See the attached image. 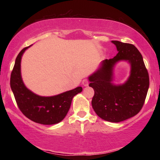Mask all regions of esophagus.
Wrapping results in <instances>:
<instances>
[{"label":"esophagus","mask_w":160,"mask_h":160,"mask_svg":"<svg viewBox=\"0 0 160 160\" xmlns=\"http://www.w3.org/2000/svg\"><path fill=\"white\" fill-rule=\"evenodd\" d=\"M82 85L84 86H88V84H89L88 79H87V78H85V79H83L82 81Z\"/></svg>","instance_id":"esophagus-1"}]
</instances>
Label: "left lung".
<instances>
[{
	"instance_id": "1",
	"label": "left lung",
	"mask_w": 160,
	"mask_h": 160,
	"mask_svg": "<svg viewBox=\"0 0 160 160\" xmlns=\"http://www.w3.org/2000/svg\"><path fill=\"white\" fill-rule=\"evenodd\" d=\"M118 53L113 58L102 61L100 68L89 78L94 90L92 106L100 118L118 123L135 116L144 104L150 85L149 74L142 56L133 44L112 41ZM121 60L132 65L131 75L122 86H114L112 81V67Z\"/></svg>"
}]
</instances>
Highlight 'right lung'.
I'll use <instances>...</instances> for the list:
<instances>
[{"label":"right lung","instance_id":"1","mask_svg":"<svg viewBox=\"0 0 160 160\" xmlns=\"http://www.w3.org/2000/svg\"><path fill=\"white\" fill-rule=\"evenodd\" d=\"M29 47L24 48L17 56L10 75V87L16 103L21 112L35 123L52 125L61 121L66 116L71 104L72 97L82 92L78 87L53 97H41L32 92L24 85L20 73L22 56Z\"/></svg>","mask_w":160,"mask_h":160}]
</instances>
